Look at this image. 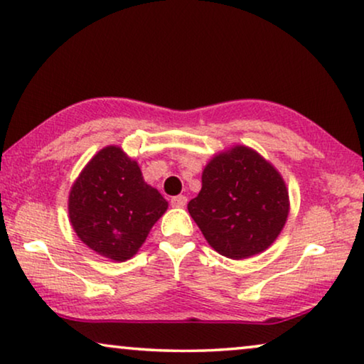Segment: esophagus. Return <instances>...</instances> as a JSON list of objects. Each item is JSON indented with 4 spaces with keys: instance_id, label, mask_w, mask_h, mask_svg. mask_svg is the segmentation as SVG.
Masks as SVG:
<instances>
[{
    "instance_id": "obj_1",
    "label": "esophagus",
    "mask_w": 364,
    "mask_h": 364,
    "mask_svg": "<svg viewBox=\"0 0 364 364\" xmlns=\"http://www.w3.org/2000/svg\"><path fill=\"white\" fill-rule=\"evenodd\" d=\"M186 201H188L186 196H183V194H178V196L171 198L170 203H171L173 208H184V206H186Z\"/></svg>"
}]
</instances>
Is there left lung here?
I'll list each match as a JSON object with an SVG mask.
<instances>
[{
    "mask_svg": "<svg viewBox=\"0 0 364 364\" xmlns=\"http://www.w3.org/2000/svg\"><path fill=\"white\" fill-rule=\"evenodd\" d=\"M188 211L213 249L239 260L277 239L289 216V193L259 153L234 146L208 163L201 191Z\"/></svg>",
    "mask_w": 364,
    "mask_h": 364,
    "instance_id": "left-lung-1",
    "label": "left lung"
}]
</instances>
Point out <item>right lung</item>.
<instances>
[{"label":"right lung","instance_id":"right-lung-1","mask_svg":"<svg viewBox=\"0 0 364 364\" xmlns=\"http://www.w3.org/2000/svg\"><path fill=\"white\" fill-rule=\"evenodd\" d=\"M166 208L119 146L97 153L69 194V218L82 242L117 262L136 254Z\"/></svg>","mask_w":364,"mask_h":364}]
</instances>
